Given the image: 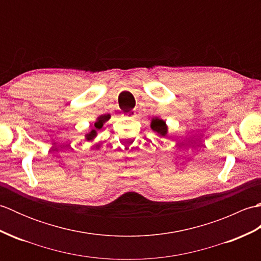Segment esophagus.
Returning a JSON list of instances; mask_svg holds the SVG:
<instances>
[{
    "mask_svg": "<svg viewBox=\"0 0 261 261\" xmlns=\"http://www.w3.org/2000/svg\"><path fill=\"white\" fill-rule=\"evenodd\" d=\"M124 116H126V118H130V119H134V118H136L137 114H136L135 111H130V112L124 113Z\"/></svg>",
    "mask_w": 261,
    "mask_h": 261,
    "instance_id": "esophagus-1",
    "label": "esophagus"
}]
</instances>
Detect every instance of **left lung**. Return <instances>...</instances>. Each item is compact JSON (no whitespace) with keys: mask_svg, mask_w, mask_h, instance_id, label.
<instances>
[{"mask_svg":"<svg viewBox=\"0 0 261 261\" xmlns=\"http://www.w3.org/2000/svg\"><path fill=\"white\" fill-rule=\"evenodd\" d=\"M150 126H151V129L154 132H157L159 136L165 137L166 135H167V130L168 129H167V125H166V122L164 120H160L158 118H154V119L151 120Z\"/></svg>","mask_w":261,"mask_h":261,"instance_id":"left-lung-1","label":"left lung"}]
</instances>
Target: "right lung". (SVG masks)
<instances>
[{"instance_id":"add662e5","label":"right lung","mask_w":261,"mask_h":261,"mask_svg":"<svg viewBox=\"0 0 261 261\" xmlns=\"http://www.w3.org/2000/svg\"><path fill=\"white\" fill-rule=\"evenodd\" d=\"M107 120H108V116H105V115L99 116V118L96 120L95 123H94V129L90 132V134H87V135L85 136V137H86V140H88V141L93 140L94 138L96 137L97 131H98L99 129H102V126H103V124L105 123V122H107Z\"/></svg>"}]
</instances>
